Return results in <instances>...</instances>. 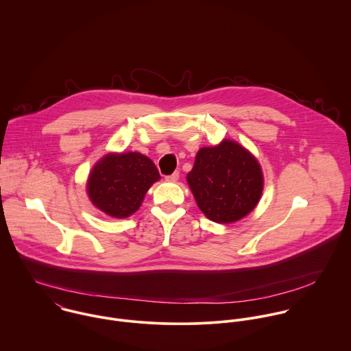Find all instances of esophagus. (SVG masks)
I'll list each match as a JSON object with an SVG mask.
<instances>
[{"label": "esophagus", "mask_w": 351, "mask_h": 351, "mask_svg": "<svg viewBox=\"0 0 351 351\" xmlns=\"http://www.w3.org/2000/svg\"><path fill=\"white\" fill-rule=\"evenodd\" d=\"M178 177H180V173H178V171H176V173H173L171 176H167L165 180H166L167 182H177Z\"/></svg>", "instance_id": "1"}]
</instances>
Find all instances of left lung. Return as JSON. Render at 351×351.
Masks as SVG:
<instances>
[{"label": "left lung", "instance_id": "left-lung-1", "mask_svg": "<svg viewBox=\"0 0 351 351\" xmlns=\"http://www.w3.org/2000/svg\"><path fill=\"white\" fill-rule=\"evenodd\" d=\"M186 181L201 212L219 224L246 217L263 191V173L258 159L230 139L212 147H201Z\"/></svg>", "mask_w": 351, "mask_h": 351}]
</instances>
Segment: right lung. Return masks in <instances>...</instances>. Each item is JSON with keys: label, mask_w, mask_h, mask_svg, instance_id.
Segmentation results:
<instances>
[{"label": "right lung", "mask_w": 351, "mask_h": 351, "mask_svg": "<svg viewBox=\"0 0 351 351\" xmlns=\"http://www.w3.org/2000/svg\"><path fill=\"white\" fill-rule=\"evenodd\" d=\"M159 178L149 156L135 151L109 152L92 167L86 193L101 212L124 219L141 208L151 185Z\"/></svg>", "instance_id": "add662e5"}]
</instances>
